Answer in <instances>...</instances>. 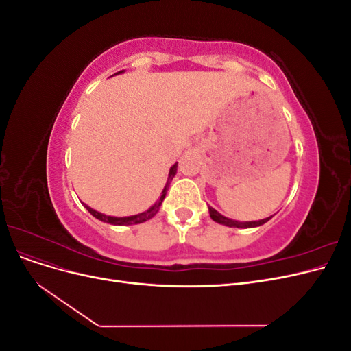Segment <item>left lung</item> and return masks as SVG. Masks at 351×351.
<instances>
[{"mask_svg":"<svg viewBox=\"0 0 351 351\" xmlns=\"http://www.w3.org/2000/svg\"><path fill=\"white\" fill-rule=\"evenodd\" d=\"M209 209V215L210 218L214 219L215 222H218V224H222V226H227V227H234V228H253V227H259L262 224H265V222H268L272 217H268V218H263V219H259V221H246V222H240V221H236V219H231V218H227L224 215H221L217 209H214L212 206H208Z\"/></svg>","mask_w":351,"mask_h":351,"instance_id":"left-lung-1","label":"left lung"}]
</instances>
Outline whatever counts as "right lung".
Wrapping results in <instances>:
<instances>
[{"instance_id":"obj_1","label":"right lung","mask_w":351,"mask_h":351,"mask_svg":"<svg viewBox=\"0 0 351 351\" xmlns=\"http://www.w3.org/2000/svg\"><path fill=\"white\" fill-rule=\"evenodd\" d=\"M121 73H124V70H121V71H119V73H115V74H121ZM115 74H112V76H115ZM176 174H177V162H176L171 168H169L168 180H167V184H165V187H164V190H162V193H161V197H159L149 209L142 212V214L130 215V217H111V215L101 214V212L92 209V208L88 206L86 204H83V205H84V208H86V209L90 212V214H92L95 218L102 221V222H108V224H111V226H134V224H142V222L154 218V217L158 214V210H159V208H161L162 202H164V199H165V195H167V190H168V187H169V183H171V180L174 178Z\"/></svg>"}]
</instances>
